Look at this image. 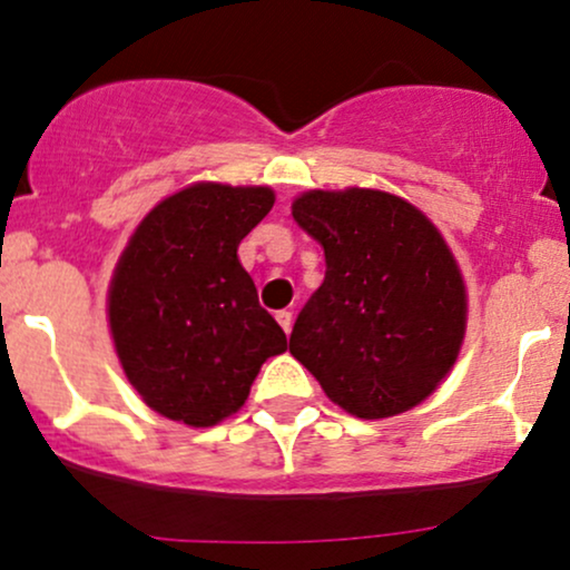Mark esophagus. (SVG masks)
Listing matches in <instances>:
<instances>
[{"label": "esophagus", "instance_id": "obj_1", "mask_svg": "<svg viewBox=\"0 0 570 570\" xmlns=\"http://www.w3.org/2000/svg\"><path fill=\"white\" fill-rule=\"evenodd\" d=\"M276 322L281 324V330L289 332L292 330V311H278L276 313Z\"/></svg>", "mask_w": 570, "mask_h": 570}]
</instances>
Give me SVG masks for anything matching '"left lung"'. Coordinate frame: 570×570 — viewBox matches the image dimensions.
Here are the masks:
<instances>
[{
  "label": "left lung",
  "instance_id": "8db88e82",
  "mask_svg": "<svg viewBox=\"0 0 570 570\" xmlns=\"http://www.w3.org/2000/svg\"><path fill=\"white\" fill-rule=\"evenodd\" d=\"M292 217L324 248V284L294 322L289 351L356 417L421 404L453 370L466 286L426 214L381 189H311Z\"/></svg>",
  "mask_w": 570,
  "mask_h": 570
}]
</instances>
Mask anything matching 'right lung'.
Returning a JSON list of instances; mask_svg holds the SVG:
<instances>
[{"label":"right lung","mask_w":570,"mask_h":570,"mask_svg":"<svg viewBox=\"0 0 570 570\" xmlns=\"http://www.w3.org/2000/svg\"><path fill=\"white\" fill-rule=\"evenodd\" d=\"M273 203L271 187L179 189L141 219L115 267L117 356L144 402L171 421H225L244 407L265 358L286 351L238 259V244Z\"/></svg>","instance_id":"1"}]
</instances>
